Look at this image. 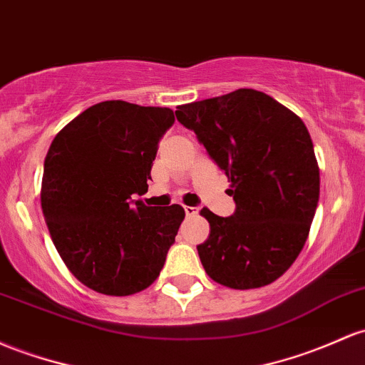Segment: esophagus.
Instances as JSON below:
<instances>
[{"mask_svg":"<svg viewBox=\"0 0 365 365\" xmlns=\"http://www.w3.org/2000/svg\"><path fill=\"white\" fill-rule=\"evenodd\" d=\"M183 210H185V215H187V216H194V215H197L199 207H194V206H183Z\"/></svg>","mask_w":365,"mask_h":365,"instance_id":"esophagus-1","label":"esophagus"}]
</instances>
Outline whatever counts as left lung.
<instances>
[{"mask_svg": "<svg viewBox=\"0 0 365 365\" xmlns=\"http://www.w3.org/2000/svg\"><path fill=\"white\" fill-rule=\"evenodd\" d=\"M175 114L225 171L235 201L227 218L201 210L210 222V237L197 246L204 270L232 289L274 282L302 253L319 202L305 123L251 88L178 106Z\"/></svg>", "mask_w": 365, "mask_h": 365, "instance_id": "left-lung-1", "label": "left lung"}]
</instances>
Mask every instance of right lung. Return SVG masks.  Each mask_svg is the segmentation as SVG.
<instances>
[{"mask_svg": "<svg viewBox=\"0 0 365 365\" xmlns=\"http://www.w3.org/2000/svg\"><path fill=\"white\" fill-rule=\"evenodd\" d=\"M168 107L123 100L95 103L58 131L45 158L41 207L71 274L107 296L147 289L161 274L185 211L131 195L149 189Z\"/></svg>", "mask_w": 365, "mask_h": 365, "instance_id": "right-lung-1", "label": "right lung"}]
</instances>
